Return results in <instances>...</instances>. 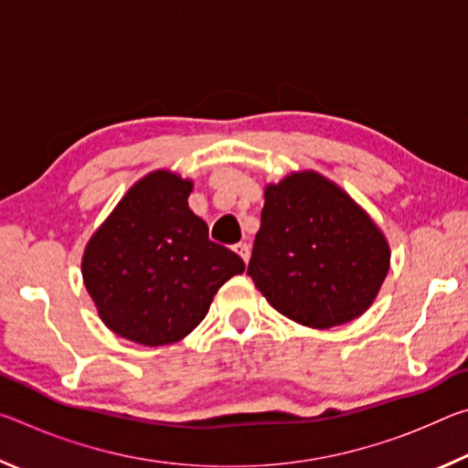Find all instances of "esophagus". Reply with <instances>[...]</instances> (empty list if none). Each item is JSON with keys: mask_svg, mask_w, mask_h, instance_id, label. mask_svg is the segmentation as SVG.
Wrapping results in <instances>:
<instances>
[{"mask_svg": "<svg viewBox=\"0 0 468 468\" xmlns=\"http://www.w3.org/2000/svg\"><path fill=\"white\" fill-rule=\"evenodd\" d=\"M235 251L239 253V258L243 260L245 264L250 262V245H248V243H237V245H235Z\"/></svg>", "mask_w": 468, "mask_h": 468, "instance_id": "esophagus-1", "label": "esophagus"}]
</instances>
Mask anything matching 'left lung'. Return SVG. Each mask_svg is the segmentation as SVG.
Returning a JSON list of instances; mask_svg holds the SVG:
<instances>
[{"label":"left lung","instance_id":"obj_1","mask_svg":"<svg viewBox=\"0 0 468 468\" xmlns=\"http://www.w3.org/2000/svg\"><path fill=\"white\" fill-rule=\"evenodd\" d=\"M390 271V243L374 218L322 173L292 171L264 187L248 274L268 303L307 328L366 314Z\"/></svg>","mask_w":468,"mask_h":468}]
</instances>
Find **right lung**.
Here are the masks:
<instances>
[{
    "mask_svg": "<svg viewBox=\"0 0 468 468\" xmlns=\"http://www.w3.org/2000/svg\"><path fill=\"white\" fill-rule=\"evenodd\" d=\"M192 189L194 181L176 171H150L86 243L84 287L117 336L144 346L177 343L206 318L217 291L245 271L189 210Z\"/></svg>",
    "mask_w": 468,
    "mask_h": 468,
    "instance_id": "add662e5",
    "label": "right lung"
}]
</instances>
